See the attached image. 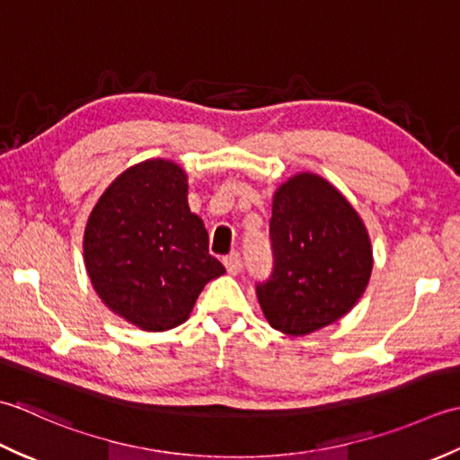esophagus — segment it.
<instances>
[{
    "label": "esophagus",
    "instance_id": "obj_1",
    "mask_svg": "<svg viewBox=\"0 0 460 460\" xmlns=\"http://www.w3.org/2000/svg\"><path fill=\"white\" fill-rule=\"evenodd\" d=\"M224 266H226V270H228V274H230V276H236L238 271H240V268H242V260H240V254H238V252H232L230 256L224 258Z\"/></svg>",
    "mask_w": 460,
    "mask_h": 460
}]
</instances>
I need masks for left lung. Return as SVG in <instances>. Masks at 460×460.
<instances>
[{"instance_id": "1", "label": "left lung", "mask_w": 460, "mask_h": 460, "mask_svg": "<svg viewBox=\"0 0 460 460\" xmlns=\"http://www.w3.org/2000/svg\"><path fill=\"white\" fill-rule=\"evenodd\" d=\"M274 274L258 284L261 312L292 337L335 323L363 296L373 270L369 232L351 202L315 172L289 176L270 220Z\"/></svg>"}]
</instances>
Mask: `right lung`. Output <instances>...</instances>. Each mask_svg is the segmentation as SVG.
<instances>
[{"label":"right lung","mask_w":460,"mask_h":460,"mask_svg":"<svg viewBox=\"0 0 460 460\" xmlns=\"http://www.w3.org/2000/svg\"><path fill=\"white\" fill-rule=\"evenodd\" d=\"M83 256L101 302L143 332L184 323L204 286L224 266L190 212L189 176L166 158L128 166L89 214Z\"/></svg>","instance_id":"obj_1"}]
</instances>
